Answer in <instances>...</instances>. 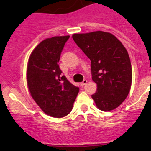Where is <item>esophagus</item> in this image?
Listing matches in <instances>:
<instances>
[{"mask_svg": "<svg viewBox=\"0 0 151 151\" xmlns=\"http://www.w3.org/2000/svg\"><path fill=\"white\" fill-rule=\"evenodd\" d=\"M87 82H88L87 80H84L81 83V86H84V85H85L86 84H87Z\"/></svg>", "mask_w": 151, "mask_h": 151, "instance_id": "34e87169", "label": "esophagus"}]
</instances>
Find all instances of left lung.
I'll return each mask as SVG.
<instances>
[{"mask_svg":"<svg viewBox=\"0 0 151 151\" xmlns=\"http://www.w3.org/2000/svg\"><path fill=\"white\" fill-rule=\"evenodd\" d=\"M72 37L91 60L92 81L97 85L92 98L96 106L102 111L118 107L128 96L132 79L126 48L108 32L74 34Z\"/></svg>","mask_w":151,"mask_h":151,"instance_id":"left-lung-1","label":"left lung"}]
</instances>
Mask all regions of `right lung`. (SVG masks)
<instances>
[{
	"label": "right lung",
	"instance_id": "right-lung-1",
	"mask_svg": "<svg viewBox=\"0 0 151 151\" xmlns=\"http://www.w3.org/2000/svg\"><path fill=\"white\" fill-rule=\"evenodd\" d=\"M70 36L46 38L35 47L29 55L27 83L32 98L44 113L53 117H63L70 112L79 88L72 85L58 63Z\"/></svg>",
	"mask_w": 151,
	"mask_h": 151
}]
</instances>
